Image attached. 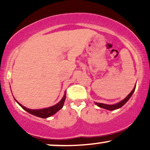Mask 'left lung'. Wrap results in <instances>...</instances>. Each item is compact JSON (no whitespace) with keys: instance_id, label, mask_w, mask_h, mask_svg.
<instances>
[{"instance_id":"8db88e82","label":"left lung","mask_w":150,"mask_h":150,"mask_svg":"<svg viewBox=\"0 0 150 150\" xmlns=\"http://www.w3.org/2000/svg\"><path fill=\"white\" fill-rule=\"evenodd\" d=\"M135 87H134L133 89L132 90V92L130 93V94H128V96H127L123 100H122L121 101H120V102H118V104H114V105H108V104H101V103H95L98 106H99V107L101 108H106V109H108V110H115V109H117V108H119L120 107H122V106L124 105L125 103L127 102L129 100V99H130V97L132 96V94H133L134 91H135Z\"/></svg>"}]
</instances>
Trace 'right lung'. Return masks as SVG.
I'll return each instance as SVG.
<instances>
[{
	"label": "right lung",
	"mask_w": 150,
	"mask_h": 150,
	"mask_svg": "<svg viewBox=\"0 0 150 150\" xmlns=\"http://www.w3.org/2000/svg\"><path fill=\"white\" fill-rule=\"evenodd\" d=\"M65 97H66V93H65L64 97H63V99H62L57 104L54 105V106H51V107L44 108V109H36V110L29 109V108H26V107H25V106H22V105L21 104H20V103H19L17 100H16V101L19 104H20V106H21L23 109H25V111H27L28 113L34 115V116L40 117V118H48V117H50L51 116H52V115H53V114H55V113L57 112V111H58L60 109H61V108H62L63 104H64Z\"/></svg>",
	"instance_id": "1"
}]
</instances>
